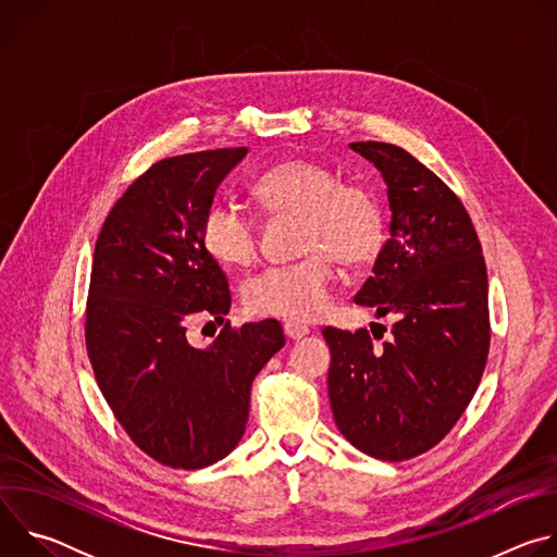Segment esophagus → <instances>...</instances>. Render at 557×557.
I'll return each instance as SVG.
<instances>
[{"mask_svg": "<svg viewBox=\"0 0 557 557\" xmlns=\"http://www.w3.org/2000/svg\"><path fill=\"white\" fill-rule=\"evenodd\" d=\"M310 333V329L308 326H304V324H297V322H286L284 324V335L288 337V339H301V337H306Z\"/></svg>", "mask_w": 557, "mask_h": 557, "instance_id": "obj_1", "label": "esophagus"}]
</instances>
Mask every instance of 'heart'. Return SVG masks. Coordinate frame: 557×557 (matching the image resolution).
<instances>
[{"label": "heart", "mask_w": 557, "mask_h": 557, "mask_svg": "<svg viewBox=\"0 0 557 557\" xmlns=\"http://www.w3.org/2000/svg\"><path fill=\"white\" fill-rule=\"evenodd\" d=\"M253 196L273 218H297L293 264L271 267L247 282L249 312L310 322L331 306L335 260L359 269L376 260L385 245V220L379 198L359 183L314 161L290 158L253 183ZM205 251L226 267H249L260 256V224L251 211L231 200H215L202 215Z\"/></svg>", "instance_id": "b5f03b06"}]
</instances>
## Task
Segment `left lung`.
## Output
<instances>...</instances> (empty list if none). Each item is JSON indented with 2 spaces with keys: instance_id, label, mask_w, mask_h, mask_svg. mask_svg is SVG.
Wrapping results in <instances>:
<instances>
[{
  "instance_id": "8db88e82",
  "label": "left lung",
  "mask_w": 557,
  "mask_h": 557,
  "mask_svg": "<svg viewBox=\"0 0 557 557\" xmlns=\"http://www.w3.org/2000/svg\"><path fill=\"white\" fill-rule=\"evenodd\" d=\"M350 149L379 168L392 211L389 237L355 301L396 322L383 346L372 344L374 326L372 335L322 331L333 355L329 399L357 449L399 462L438 445L481 383L492 339L487 269L465 205L432 170L392 143Z\"/></svg>"
}]
</instances>
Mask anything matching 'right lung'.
<instances>
[{
	"label": "right lung",
	"instance_id": "obj_1",
	"mask_svg": "<svg viewBox=\"0 0 557 557\" xmlns=\"http://www.w3.org/2000/svg\"><path fill=\"white\" fill-rule=\"evenodd\" d=\"M247 151L222 147L153 163L97 237L84 324L95 379L136 447L174 469L213 465L237 445L251 383L284 346L277 320L224 322L228 280L200 240L218 185ZM198 315L225 324L209 349L186 342Z\"/></svg>",
	"mask_w": 557,
	"mask_h": 557
}]
</instances>
